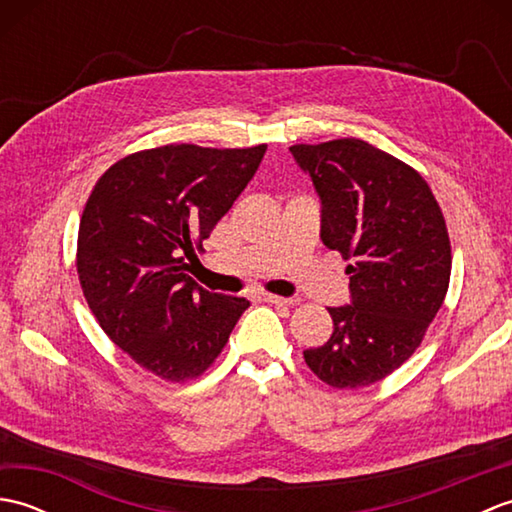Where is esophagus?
<instances>
[{
  "mask_svg": "<svg viewBox=\"0 0 512 512\" xmlns=\"http://www.w3.org/2000/svg\"><path fill=\"white\" fill-rule=\"evenodd\" d=\"M262 299L268 301V303H273V306H292V299L279 297V295H270V292H264Z\"/></svg>",
  "mask_w": 512,
  "mask_h": 512,
  "instance_id": "34e87169",
  "label": "esophagus"
}]
</instances>
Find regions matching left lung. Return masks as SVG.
I'll list each match as a JSON object with an SVG mask.
<instances>
[{
  "label": "left lung",
  "mask_w": 512,
  "mask_h": 512,
  "mask_svg": "<svg viewBox=\"0 0 512 512\" xmlns=\"http://www.w3.org/2000/svg\"><path fill=\"white\" fill-rule=\"evenodd\" d=\"M321 198V239L350 259L352 303L328 308L334 332L303 352L336 389L374 385L418 350L451 277V242L429 184L358 138L292 145Z\"/></svg>",
  "instance_id": "1"
}]
</instances>
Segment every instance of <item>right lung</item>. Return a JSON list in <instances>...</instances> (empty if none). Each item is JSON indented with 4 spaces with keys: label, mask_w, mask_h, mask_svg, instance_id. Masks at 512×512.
Returning <instances> with one entry per match:
<instances>
[{
    "label": "right lung",
    "mask_w": 512,
    "mask_h": 512,
    "mask_svg": "<svg viewBox=\"0 0 512 512\" xmlns=\"http://www.w3.org/2000/svg\"><path fill=\"white\" fill-rule=\"evenodd\" d=\"M264 154L266 145L136 151L85 202L76 244L85 301L103 332L162 380L202 376L250 306L195 284L184 257L202 250Z\"/></svg>",
    "instance_id": "add662e5"
}]
</instances>
